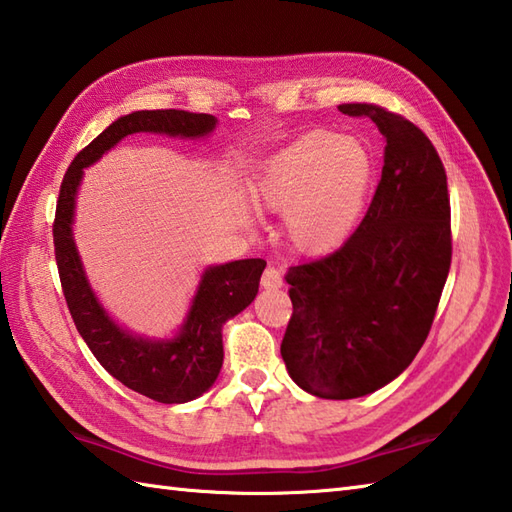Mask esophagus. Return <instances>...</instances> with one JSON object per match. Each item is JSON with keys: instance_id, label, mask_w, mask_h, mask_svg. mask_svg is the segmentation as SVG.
I'll list each match as a JSON object with an SVG mask.
<instances>
[{"instance_id": "34e87169", "label": "esophagus", "mask_w": 512, "mask_h": 512, "mask_svg": "<svg viewBox=\"0 0 512 512\" xmlns=\"http://www.w3.org/2000/svg\"><path fill=\"white\" fill-rule=\"evenodd\" d=\"M260 285H263L265 289L283 287V274H280L276 267H267L265 274H263V280H260Z\"/></svg>"}]
</instances>
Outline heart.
Returning a JSON list of instances; mask_svg holds the SVG:
<instances>
[{
	"label": "heart",
	"mask_w": 512,
	"mask_h": 512,
	"mask_svg": "<svg viewBox=\"0 0 512 512\" xmlns=\"http://www.w3.org/2000/svg\"><path fill=\"white\" fill-rule=\"evenodd\" d=\"M373 170L358 139L309 132L260 165L249 194L263 212L285 214V234L300 252L327 254L360 221Z\"/></svg>",
	"instance_id": "obj_1"
}]
</instances>
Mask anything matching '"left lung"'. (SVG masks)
<instances>
[{
  "label": "left lung",
  "instance_id": "1",
  "mask_svg": "<svg viewBox=\"0 0 512 512\" xmlns=\"http://www.w3.org/2000/svg\"><path fill=\"white\" fill-rule=\"evenodd\" d=\"M382 137L378 190L336 252L291 267L294 314L280 356L300 389L325 400L362 398L409 367L429 336L451 269V201L440 154L402 114L342 103Z\"/></svg>",
  "mask_w": 512,
  "mask_h": 512
}]
</instances>
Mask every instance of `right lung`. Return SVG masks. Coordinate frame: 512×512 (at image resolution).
<instances>
[{"label": "right lung", "mask_w": 512, "mask_h": 512, "mask_svg": "<svg viewBox=\"0 0 512 512\" xmlns=\"http://www.w3.org/2000/svg\"><path fill=\"white\" fill-rule=\"evenodd\" d=\"M214 128L216 119L212 114L185 110H139L119 117L70 163L52 225L61 289L81 338L112 378L163 404L196 400L216 382L223 367V325L252 305L267 263L263 258H245L207 267L187 318L174 338L148 340L134 336L108 316L83 271L77 245L72 241L77 190L83 168L99 161L128 134L156 132L201 139Z\"/></svg>", "instance_id": "add662e5"}]
</instances>
